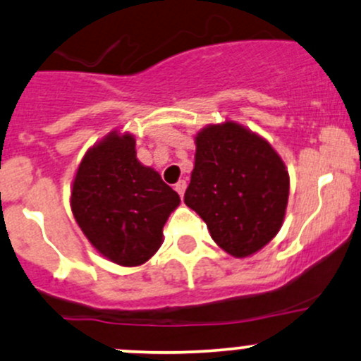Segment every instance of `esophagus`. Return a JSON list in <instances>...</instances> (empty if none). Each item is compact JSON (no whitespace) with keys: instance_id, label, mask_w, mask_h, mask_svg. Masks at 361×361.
<instances>
[{"instance_id":"34e87169","label":"esophagus","mask_w":361,"mask_h":361,"mask_svg":"<svg viewBox=\"0 0 361 361\" xmlns=\"http://www.w3.org/2000/svg\"><path fill=\"white\" fill-rule=\"evenodd\" d=\"M185 188H187V181H185V180H180L176 185H174V190H176V192L180 193V197H183Z\"/></svg>"}]
</instances>
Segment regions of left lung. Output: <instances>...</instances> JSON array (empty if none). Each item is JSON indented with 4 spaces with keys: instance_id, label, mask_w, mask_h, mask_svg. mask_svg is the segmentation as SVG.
Wrapping results in <instances>:
<instances>
[{
    "instance_id": "left-lung-1",
    "label": "left lung",
    "mask_w": 361,
    "mask_h": 361,
    "mask_svg": "<svg viewBox=\"0 0 361 361\" xmlns=\"http://www.w3.org/2000/svg\"><path fill=\"white\" fill-rule=\"evenodd\" d=\"M288 197L286 164L259 133L231 120L197 132L185 204L229 255L247 259L262 250L284 223Z\"/></svg>"
}]
</instances>
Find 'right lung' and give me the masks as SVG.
<instances>
[{
    "mask_svg": "<svg viewBox=\"0 0 361 361\" xmlns=\"http://www.w3.org/2000/svg\"><path fill=\"white\" fill-rule=\"evenodd\" d=\"M180 195L154 168L137 159L135 137L113 130L82 157L70 207L78 228L109 262L145 264L162 245V228Z\"/></svg>",
    "mask_w": 361,
    "mask_h": 361,
    "instance_id": "add662e5",
    "label": "right lung"
}]
</instances>
